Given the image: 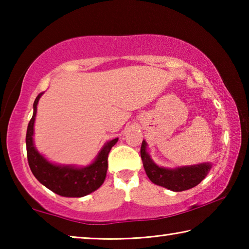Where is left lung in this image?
Instances as JSON below:
<instances>
[{"label": "left lung", "mask_w": 249, "mask_h": 249, "mask_svg": "<svg viewBox=\"0 0 249 249\" xmlns=\"http://www.w3.org/2000/svg\"><path fill=\"white\" fill-rule=\"evenodd\" d=\"M147 142L144 140L141 147L142 166L151 182L171 190L180 192L189 190L199 184L212 168L211 162H202L197 165L165 168L158 166L147 151Z\"/></svg>", "instance_id": "left-lung-1"}]
</instances>
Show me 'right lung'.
<instances>
[{
    "label": "right lung",
    "instance_id": "obj_1",
    "mask_svg": "<svg viewBox=\"0 0 249 249\" xmlns=\"http://www.w3.org/2000/svg\"><path fill=\"white\" fill-rule=\"evenodd\" d=\"M44 93H39L34 102V113L29 121L26 133V149L28 165L33 175L49 190L67 197H82L90 195L103 184L107 171V156L119 138L108 141L99 151L90 165L79 167L74 165H58L44 157L34 144V124L37 105Z\"/></svg>",
    "mask_w": 249,
    "mask_h": 249
}]
</instances>
